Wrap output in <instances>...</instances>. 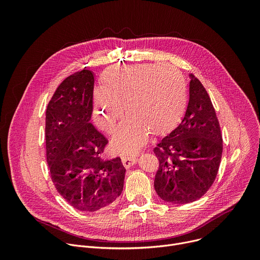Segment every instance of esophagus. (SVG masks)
I'll list each match as a JSON object with an SVG mask.
<instances>
[{
  "label": "esophagus",
  "mask_w": 260,
  "mask_h": 260,
  "mask_svg": "<svg viewBox=\"0 0 260 260\" xmlns=\"http://www.w3.org/2000/svg\"><path fill=\"white\" fill-rule=\"evenodd\" d=\"M121 159H122V164H123L124 168L128 169L137 162L138 156L137 155H127V156H122Z\"/></svg>",
  "instance_id": "obj_1"
}]
</instances>
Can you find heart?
Wrapping results in <instances>:
<instances>
[{"mask_svg": "<svg viewBox=\"0 0 260 260\" xmlns=\"http://www.w3.org/2000/svg\"><path fill=\"white\" fill-rule=\"evenodd\" d=\"M102 89L93 95L94 119L113 133L129 116L115 138L121 152H135L148 134L162 136L180 123L186 107L187 86L181 72L171 64H122L109 71Z\"/></svg>", "mask_w": 260, "mask_h": 260, "instance_id": "b5f03b06", "label": "heart"}]
</instances>
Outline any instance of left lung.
Returning <instances> with one entry per match:
<instances>
[{"label": "left lung", "instance_id": "1", "mask_svg": "<svg viewBox=\"0 0 260 260\" xmlns=\"http://www.w3.org/2000/svg\"><path fill=\"white\" fill-rule=\"evenodd\" d=\"M189 102L181 123L154 148L159 168L154 179L158 197L173 204L201 199L212 186L221 161L222 136L211 99L189 74Z\"/></svg>", "mask_w": 260, "mask_h": 260}]
</instances>
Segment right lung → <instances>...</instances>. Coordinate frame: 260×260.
<instances>
[{
  "instance_id": "right-lung-1",
  "label": "right lung",
  "mask_w": 260,
  "mask_h": 260,
  "mask_svg": "<svg viewBox=\"0 0 260 260\" xmlns=\"http://www.w3.org/2000/svg\"><path fill=\"white\" fill-rule=\"evenodd\" d=\"M93 73L82 70L56 88L46 110V158L58 193L79 211L112 205L123 190L120 157L104 159L108 140L90 123Z\"/></svg>"
}]
</instances>
